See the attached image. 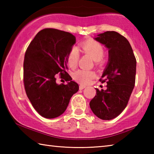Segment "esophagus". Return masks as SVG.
<instances>
[{"mask_svg": "<svg viewBox=\"0 0 154 154\" xmlns=\"http://www.w3.org/2000/svg\"><path fill=\"white\" fill-rule=\"evenodd\" d=\"M85 88H86V86H85V85H79V90H83Z\"/></svg>", "mask_w": 154, "mask_h": 154, "instance_id": "esophagus-1", "label": "esophagus"}]
</instances>
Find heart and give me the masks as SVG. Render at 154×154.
I'll list each match as a JSON object with an SVG mask.
<instances>
[{"label":"heart","instance_id":"1","mask_svg":"<svg viewBox=\"0 0 154 154\" xmlns=\"http://www.w3.org/2000/svg\"><path fill=\"white\" fill-rule=\"evenodd\" d=\"M83 51L89 54L95 62H98L105 55V49L103 45L93 40H88L83 42L82 45ZM79 59V52L76 48H72L68 54L67 63L71 67H75L77 64ZM93 71L88 70H79L74 73L75 79L83 84H88L95 77Z\"/></svg>","mask_w":154,"mask_h":154}]
</instances>
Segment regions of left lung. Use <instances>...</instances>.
Here are the masks:
<instances>
[{"mask_svg":"<svg viewBox=\"0 0 154 154\" xmlns=\"http://www.w3.org/2000/svg\"><path fill=\"white\" fill-rule=\"evenodd\" d=\"M109 50L107 64L102 75V83L106 82V90L96 88V94L90 103L95 116L103 120L118 116L128 102L134 89L137 60L130 43L115 31H106L94 38Z\"/></svg>","mask_w":154,"mask_h":154,"instance_id":"8db88e82","label":"left lung"}]
</instances>
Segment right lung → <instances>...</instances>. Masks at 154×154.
Masks as SVG:
<instances>
[{
  "label": "right lung",
  "instance_id": "right-lung-1",
  "mask_svg": "<svg viewBox=\"0 0 154 154\" xmlns=\"http://www.w3.org/2000/svg\"><path fill=\"white\" fill-rule=\"evenodd\" d=\"M76 38L72 34L54 28L38 32L26 51L24 83L28 98L43 118H57L66 111L70 99L79 90L65 69L67 56ZM60 72L67 82L58 85L56 76Z\"/></svg>",
  "mask_w": 154,
  "mask_h": 154
}]
</instances>
